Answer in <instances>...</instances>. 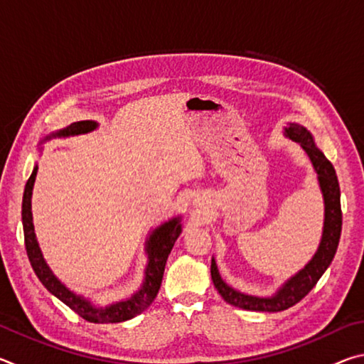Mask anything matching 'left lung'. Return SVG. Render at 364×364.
<instances>
[{"instance_id": "left-lung-1", "label": "left lung", "mask_w": 364, "mask_h": 364, "mask_svg": "<svg viewBox=\"0 0 364 364\" xmlns=\"http://www.w3.org/2000/svg\"><path fill=\"white\" fill-rule=\"evenodd\" d=\"M284 134L289 138L299 143L301 149L306 152L310 157L313 168H315L318 175V183L321 188L323 199H324V226H323V236L321 242L316 254L308 262L304 268H301L297 274L287 279L279 291L271 297H255V295H247L236 291L231 286L221 279L218 273L217 263L215 258H212V281L217 291L220 292L228 304L234 306L244 308V310L250 311H282L287 308L294 306L295 304L305 297V295L316 286L319 278L324 274V271L334 258L338 245V239H341L342 231V210H341V188H338L336 170L332 164L326 159L324 154L318 149L315 141H313L311 133L306 130L305 127L299 125V123H289L284 128Z\"/></svg>"}]
</instances>
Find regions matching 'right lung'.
<instances>
[{
    "label": "right lung",
    "mask_w": 364,
    "mask_h": 364,
    "mask_svg": "<svg viewBox=\"0 0 364 364\" xmlns=\"http://www.w3.org/2000/svg\"><path fill=\"white\" fill-rule=\"evenodd\" d=\"M96 128L97 123L93 120L75 122L70 123L69 127L63 128V130L48 134L43 141H48L51 138H67L75 136V134H85L96 130ZM36 171H38V167L35 165L32 175H30L26 184V191H23L22 223L28 260L32 263V268L35 271V274L38 276V279L41 281V284L53 295H56L60 301H64L67 306L72 308L77 315H80L90 323H122L127 321V319L138 316L139 313H143L146 308L152 304L154 299L157 297L160 284H162L165 263H167V258L171 249H173L178 236L181 234V217H175L165 221L164 225H160L152 231L149 239L146 241L147 267L144 271V282L139 291L134 292L132 297L127 300L115 301V304H110L106 306H95L88 299L82 297V295H77L75 292H72L70 289H67L63 282L53 274V271L49 269L48 263L45 262V258H43L38 241H36L35 236L32 218V191Z\"/></svg>",
    "instance_id": "obj_1"
}]
</instances>
